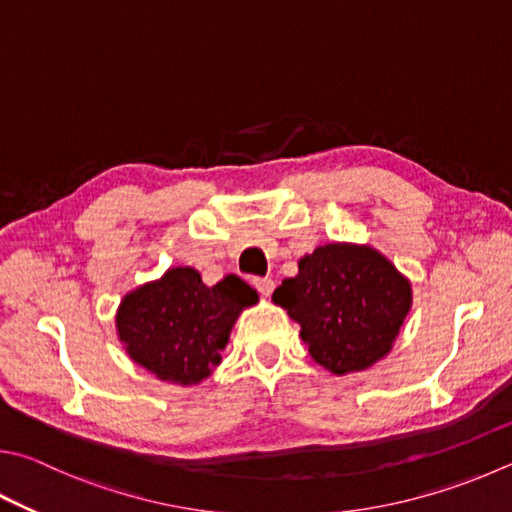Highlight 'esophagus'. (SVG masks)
I'll list each match as a JSON object with an SVG mask.
<instances>
[{"mask_svg": "<svg viewBox=\"0 0 512 512\" xmlns=\"http://www.w3.org/2000/svg\"><path fill=\"white\" fill-rule=\"evenodd\" d=\"M253 286L257 288V293L259 295H264V297H268L273 293V288H275V282L271 280V277H255L253 280Z\"/></svg>", "mask_w": 512, "mask_h": 512, "instance_id": "1", "label": "esophagus"}]
</instances>
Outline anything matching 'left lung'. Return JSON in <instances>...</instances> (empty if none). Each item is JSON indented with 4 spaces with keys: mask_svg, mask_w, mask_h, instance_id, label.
<instances>
[{
    "mask_svg": "<svg viewBox=\"0 0 512 512\" xmlns=\"http://www.w3.org/2000/svg\"><path fill=\"white\" fill-rule=\"evenodd\" d=\"M273 302L300 324L315 362L351 374L387 356L412 306V286L378 250L327 244L300 259V273Z\"/></svg>",
    "mask_w": 512,
    "mask_h": 512,
    "instance_id": "left-lung-1",
    "label": "left lung"
}]
</instances>
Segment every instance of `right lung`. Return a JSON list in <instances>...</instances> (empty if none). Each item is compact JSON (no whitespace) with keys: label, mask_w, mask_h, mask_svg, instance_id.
<instances>
[{"label":"right lung","mask_w":512,"mask_h":512,"mask_svg":"<svg viewBox=\"0 0 512 512\" xmlns=\"http://www.w3.org/2000/svg\"><path fill=\"white\" fill-rule=\"evenodd\" d=\"M259 300L255 288L228 275L206 286L190 266L127 293L116 313L129 358L156 378L197 385L221 362L239 313Z\"/></svg>","instance_id":"obj_1"}]
</instances>
